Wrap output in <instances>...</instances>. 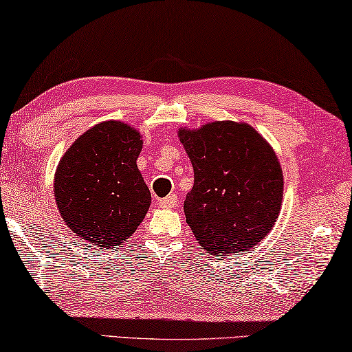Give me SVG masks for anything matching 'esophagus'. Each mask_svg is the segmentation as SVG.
<instances>
[{
    "label": "esophagus",
    "mask_w": 352,
    "mask_h": 352,
    "mask_svg": "<svg viewBox=\"0 0 352 352\" xmlns=\"http://www.w3.org/2000/svg\"><path fill=\"white\" fill-rule=\"evenodd\" d=\"M177 204V194H169V196L161 199L158 205L161 206V208H172Z\"/></svg>",
    "instance_id": "1"
}]
</instances>
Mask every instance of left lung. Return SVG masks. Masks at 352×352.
Segmentation results:
<instances>
[{"mask_svg":"<svg viewBox=\"0 0 352 352\" xmlns=\"http://www.w3.org/2000/svg\"><path fill=\"white\" fill-rule=\"evenodd\" d=\"M178 138L194 167L183 208L200 246L224 256L258 244L282 206L283 175L274 150L252 126L230 120L182 128Z\"/></svg>","mask_w":352,"mask_h":352,"instance_id":"1","label":"left lung"}]
</instances>
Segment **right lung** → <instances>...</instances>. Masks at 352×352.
Instances as JSON below:
<instances>
[{
  "label": "right lung",
  "instance_id": "obj_1",
  "mask_svg": "<svg viewBox=\"0 0 352 352\" xmlns=\"http://www.w3.org/2000/svg\"><path fill=\"white\" fill-rule=\"evenodd\" d=\"M141 148L135 128L109 120L67 150L56 170L54 197L76 236L111 249L135 233L152 202L136 164Z\"/></svg>",
  "mask_w": 352,
  "mask_h": 352
}]
</instances>
